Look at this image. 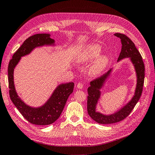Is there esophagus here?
<instances>
[{"label":"esophagus","mask_w":155,"mask_h":155,"mask_svg":"<svg viewBox=\"0 0 155 155\" xmlns=\"http://www.w3.org/2000/svg\"><path fill=\"white\" fill-rule=\"evenodd\" d=\"M83 87V83H78V85H77V88H82Z\"/></svg>","instance_id":"obj_1"}]
</instances>
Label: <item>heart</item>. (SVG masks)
<instances>
[{
  "mask_svg": "<svg viewBox=\"0 0 155 155\" xmlns=\"http://www.w3.org/2000/svg\"><path fill=\"white\" fill-rule=\"evenodd\" d=\"M100 48L96 45L89 46L85 51H83L79 55L78 61L79 63H85L89 60H91L96 58L100 54ZM109 63V59L105 56H102L98 58L94 63L90 69V73L92 75H96L100 73L104 70Z\"/></svg>",
  "mask_w": 155,
  "mask_h": 155,
  "instance_id": "obj_1",
  "label": "heart"
}]
</instances>
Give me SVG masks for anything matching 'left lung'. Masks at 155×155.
<instances>
[{
  "label": "left lung",
  "mask_w": 155,
  "mask_h": 155,
  "mask_svg": "<svg viewBox=\"0 0 155 155\" xmlns=\"http://www.w3.org/2000/svg\"><path fill=\"white\" fill-rule=\"evenodd\" d=\"M115 36L121 39V50L118 61L125 58H130L134 64L137 74V85L136 88L135 95L133 99L122 109L111 115H104L96 111V105L100 96V88L104 85L105 79L109 76L110 70L102 76L96 78L91 82V86L87 89V110L88 114L92 119L98 124H111L119 122L127 117L135 105H137L140 97H141L145 78V66L141 54L135 46L131 39L124 34L116 33Z\"/></svg>",
  "instance_id": "1"
}]
</instances>
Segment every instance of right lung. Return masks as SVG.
Wrapping results in <instances>:
<instances>
[{
  "instance_id": "1",
  "label": "right lung",
  "mask_w": 155,
  "mask_h": 155,
  "mask_svg": "<svg viewBox=\"0 0 155 155\" xmlns=\"http://www.w3.org/2000/svg\"><path fill=\"white\" fill-rule=\"evenodd\" d=\"M54 43V40L50 38L49 34H39L29 37L14 53L8 68L9 94L11 100L28 121L37 125H50L59 118L69 96L73 92L74 83L70 82L59 85L43 106L32 108L26 105L18 97L14 87L13 70L22 56L30 54L37 46L52 45Z\"/></svg>"
}]
</instances>
